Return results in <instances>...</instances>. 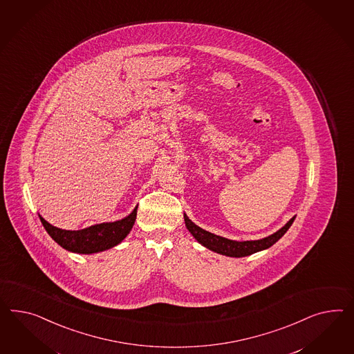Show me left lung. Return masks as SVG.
<instances>
[{
  "label": "left lung",
  "mask_w": 354,
  "mask_h": 354,
  "mask_svg": "<svg viewBox=\"0 0 354 354\" xmlns=\"http://www.w3.org/2000/svg\"><path fill=\"white\" fill-rule=\"evenodd\" d=\"M294 220H295V216L288 220L286 224L281 230H278L276 233L264 237V239H255V241H233V239L216 236L211 232L202 230L187 216V214H184L185 227L191 232L192 236L198 243H201L202 246H205L206 249L211 250L216 254L230 257V258H243V257H249L259 251L269 249L286 233L288 228L291 227V224L294 223Z\"/></svg>",
  "instance_id": "left-lung-1"
}]
</instances>
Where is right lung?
<instances>
[{
	"label": "right lung",
	"mask_w": 354,
	"mask_h": 354,
	"mask_svg": "<svg viewBox=\"0 0 354 354\" xmlns=\"http://www.w3.org/2000/svg\"><path fill=\"white\" fill-rule=\"evenodd\" d=\"M138 206H135L131 214L117 221L100 223L80 230H66L51 225L39 215V220L46 230L48 236L57 242L59 246L76 254H96L105 250L112 249L121 243L134 225Z\"/></svg>",
	"instance_id": "add662e5"
}]
</instances>
